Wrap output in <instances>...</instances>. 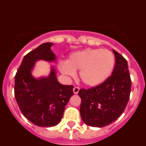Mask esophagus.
Segmentation results:
<instances>
[{"instance_id":"34e87169","label":"esophagus","mask_w":146,"mask_h":146,"mask_svg":"<svg viewBox=\"0 0 146 146\" xmlns=\"http://www.w3.org/2000/svg\"><path fill=\"white\" fill-rule=\"evenodd\" d=\"M79 91H80V88L78 87H74V88H73V92H74V94H78Z\"/></svg>"}]
</instances>
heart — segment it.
<instances>
[{
	"label": "heart",
	"instance_id": "heart-1",
	"mask_svg": "<svg viewBox=\"0 0 146 146\" xmlns=\"http://www.w3.org/2000/svg\"><path fill=\"white\" fill-rule=\"evenodd\" d=\"M115 59L106 49H91L72 52L67 61L58 64L60 72L69 77L80 70V78L86 86L96 87L109 78L114 69Z\"/></svg>",
	"mask_w": 146,
	"mask_h": 146
}]
</instances>
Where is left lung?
Here are the masks:
<instances>
[{
	"mask_svg": "<svg viewBox=\"0 0 146 146\" xmlns=\"http://www.w3.org/2000/svg\"><path fill=\"white\" fill-rule=\"evenodd\" d=\"M115 65L109 77L99 86L82 88L80 113L82 121L93 127H104L118 119L124 111L131 92V78L126 59L113 50Z\"/></svg>",
	"mask_w": 146,
	"mask_h": 146,
	"instance_id": "1",
	"label": "left lung"
}]
</instances>
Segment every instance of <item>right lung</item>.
Listing matches in <instances>:
<instances>
[{"mask_svg":"<svg viewBox=\"0 0 146 146\" xmlns=\"http://www.w3.org/2000/svg\"><path fill=\"white\" fill-rule=\"evenodd\" d=\"M52 45V42L42 44L27 54L15 75V96L20 111L33 124L43 127L60 122L74 88L60 84L54 66L47 77L36 78L32 74L36 62L56 61Z\"/></svg>","mask_w":146,"mask_h":146,"instance_id":"obj_1","label":"right lung"}]
</instances>
